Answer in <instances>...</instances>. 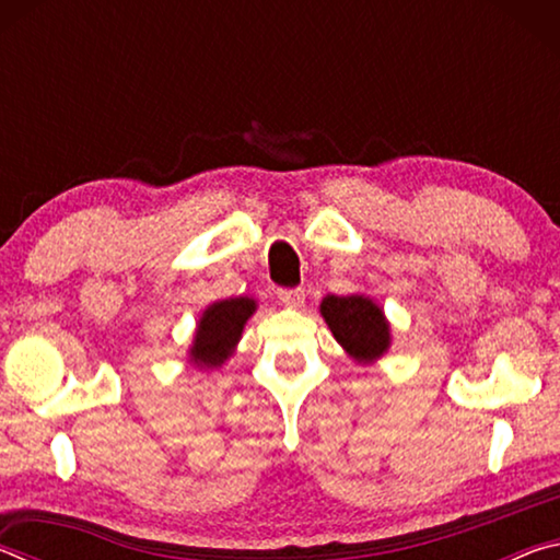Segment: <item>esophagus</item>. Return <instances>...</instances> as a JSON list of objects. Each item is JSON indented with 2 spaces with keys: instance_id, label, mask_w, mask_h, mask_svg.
<instances>
[{
  "instance_id": "obj_1",
  "label": "esophagus",
  "mask_w": 560,
  "mask_h": 560,
  "mask_svg": "<svg viewBox=\"0 0 560 560\" xmlns=\"http://www.w3.org/2000/svg\"><path fill=\"white\" fill-rule=\"evenodd\" d=\"M277 296H279L283 303H287V306L299 308L301 303H303V299H306V291H303L301 287H299V289H279Z\"/></svg>"
}]
</instances>
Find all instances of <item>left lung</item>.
<instances>
[{"instance_id": "obj_1", "label": "left lung", "mask_w": 560, "mask_h": 560, "mask_svg": "<svg viewBox=\"0 0 560 560\" xmlns=\"http://www.w3.org/2000/svg\"><path fill=\"white\" fill-rule=\"evenodd\" d=\"M320 316L330 334L358 363H373L390 348V324L383 308L371 296H326L320 301Z\"/></svg>"}]
</instances>
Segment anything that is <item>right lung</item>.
<instances>
[{
	"label": "right lung",
	"instance_id": "obj_1",
	"mask_svg": "<svg viewBox=\"0 0 560 560\" xmlns=\"http://www.w3.org/2000/svg\"><path fill=\"white\" fill-rule=\"evenodd\" d=\"M254 311H257V301L246 296L224 299L207 306L195 330L189 360L197 368H207V371L222 368L224 360L234 353L244 324L252 318Z\"/></svg>",
	"mask_w": 560,
	"mask_h": 560
}]
</instances>
